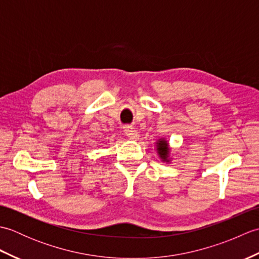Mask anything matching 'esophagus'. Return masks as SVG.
Masks as SVG:
<instances>
[{"label": "esophagus", "mask_w": 259, "mask_h": 259, "mask_svg": "<svg viewBox=\"0 0 259 259\" xmlns=\"http://www.w3.org/2000/svg\"><path fill=\"white\" fill-rule=\"evenodd\" d=\"M124 133L130 139H133V140H137L139 138L138 131H137L135 128H131V126H126V128L124 129Z\"/></svg>", "instance_id": "obj_1"}]
</instances>
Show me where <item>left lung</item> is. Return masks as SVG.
Instances as JSON below:
<instances>
[{
	"label": "left lung",
	"mask_w": 259,
	"mask_h": 259,
	"mask_svg": "<svg viewBox=\"0 0 259 259\" xmlns=\"http://www.w3.org/2000/svg\"><path fill=\"white\" fill-rule=\"evenodd\" d=\"M157 152H158V155H159V157H160L162 161H164V162L170 161V159H169V152H170L169 145L164 139H159L158 140V142H157Z\"/></svg>",
	"instance_id": "obj_1"
}]
</instances>
